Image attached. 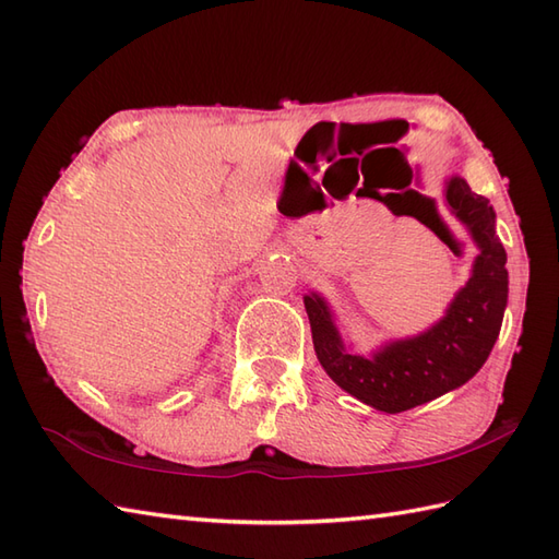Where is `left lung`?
<instances>
[{
	"mask_svg": "<svg viewBox=\"0 0 559 559\" xmlns=\"http://www.w3.org/2000/svg\"><path fill=\"white\" fill-rule=\"evenodd\" d=\"M444 204L471 235L478 257L466 286L459 288L444 317L430 329L420 331L418 336L386 341L365 358L350 353L343 343L334 312L322 295H305L317 360L343 391L377 411H408L466 384L488 360L500 336L509 273L504 269L507 252L495 233V209L488 199L471 192L461 175H451L447 180ZM411 216L442 240L449 237L435 201L423 199V206Z\"/></svg>",
	"mask_w": 559,
	"mask_h": 559,
	"instance_id": "left-lung-1",
	"label": "left lung"
}]
</instances>
